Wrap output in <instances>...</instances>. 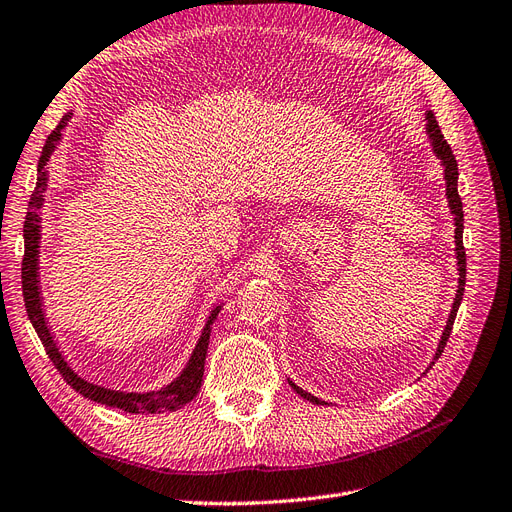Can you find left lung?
<instances>
[{
	"label": "left lung",
	"instance_id": "8db88e82",
	"mask_svg": "<svg viewBox=\"0 0 512 512\" xmlns=\"http://www.w3.org/2000/svg\"><path fill=\"white\" fill-rule=\"evenodd\" d=\"M425 130H427V136H429V145L433 149V153H436L438 160L442 162V168H444V181H446V198H448V209H451L453 213V222H455V256H457V271H459V282H457V294H455V301H453V307H451V314H448V320H446V327L442 331V337L438 342V348H436V354H433V359L427 367V371L431 369V365L436 363L440 359V354L444 352V346L448 342V335H451L453 331V322H455V316H457V309L461 305V299H463V286H466V250H463V205H461V198H459V192H457V179H459V170H457V160L453 156V149L451 145L446 143V138L438 126L436 121V115H433L431 111L425 113ZM288 384L292 386L294 391H297L303 399L312 401V404H318V406H327V401L318 399L316 395L303 391L301 386L294 384L290 378H288Z\"/></svg>",
	"mask_w": 512,
	"mask_h": 512
}]
</instances>
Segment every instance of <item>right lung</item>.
<instances>
[{
	"instance_id": "obj_1",
	"label": "right lung",
	"mask_w": 512,
	"mask_h": 512,
	"mask_svg": "<svg viewBox=\"0 0 512 512\" xmlns=\"http://www.w3.org/2000/svg\"><path fill=\"white\" fill-rule=\"evenodd\" d=\"M72 117V111L64 115V119L59 121V126L51 132V136L46 138V143L42 147V156L38 160V179H36V190L29 198V207L25 215V226H23V239H25V256H23V269H21V280H23V297H25V307H27V316L29 322L34 324V329L40 337V342L49 354V359L57 367V371L64 380L72 386L76 393H81L83 397L98 401V404L119 408L123 412H132V414H160V412H173L183 408L185 404L196 397L200 391V384H203V374H205V359H207V348H209V337L213 322L218 320L220 309L224 303H215L211 307V312L205 320V327L200 331L198 342L190 354L188 363L181 369V374L173 380L164 384L162 389L156 391H147V393H134V391H117V389H106L102 384H94L79 376V371H74L68 359L61 352V348L55 342V335L51 331L49 318H46L44 312V301H42V288H40V239H42V218L40 211L44 207V192L46 185H49V170H46V164H49L53 151L61 143V132L66 130L68 121Z\"/></svg>"
}]
</instances>
